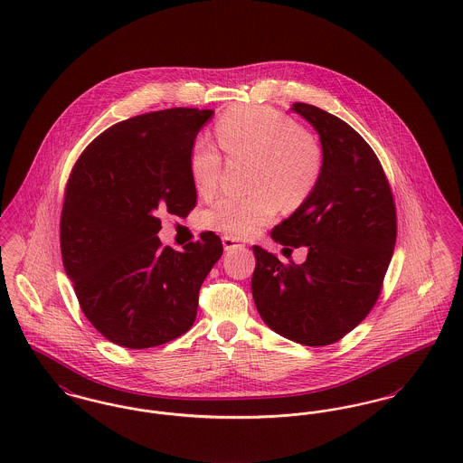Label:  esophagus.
I'll return each instance as SVG.
<instances>
[{
	"mask_svg": "<svg viewBox=\"0 0 463 463\" xmlns=\"http://www.w3.org/2000/svg\"><path fill=\"white\" fill-rule=\"evenodd\" d=\"M222 245H223V248H225L227 251L236 250V248H243V246H245L241 245L236 238H231V236H223V238H222Z\"/></svg>",
	"mask_w": 463,
	"mask_h": 463,
	"instance_id": "esophagus-1",
	"label": "esophagus"
}]
</instances>
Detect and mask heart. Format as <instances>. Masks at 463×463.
Returning a JSON list of instances; mask_svg holds the SVG:
<instances>
[{"label": "heart", "mask_w": 463, "mask_h": 463, "mask_svg": "<svg viewBox=\"0 0 463 463\" xmlns=\"http://www.w3.org/2000/svg\"><path fill=\"white\" fill-rule=\"evenodd\" d=\"M215 133L231 157L253 161V191L220 195L204 212L206 227L246 238L266 225L279 204L296 210L317 191L324 173V148L288 115L269 107H238L220 117ZM189 171L195 191L212 195L222 171L220 152L212 143L197 139L192 145Z\"/></svg>", "instance_id": "b5f03b06"}]
</instances>
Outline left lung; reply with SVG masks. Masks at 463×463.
I'll list each match as a JSON object with an SVG mask.
<instances>
[{
  "mask_svg": "<svg viewBox=\"0 0 463 463\" xmlns=\"http://www.w3.org/2000/svg\"><path fill=\"white\" fill-rule=\"evenodd\" d=\"M318 133L324 173L313 195L271 231L283 246H306L302 264H281L253 246L251 294L276 334L326 346L352 332L380 298L393 255L397 215L390 184L367 141L326 109L294 103Z\"/></svg>",
  "mask_w": 463,
  "mask_h": 463,
  "instance_id": "1",
  "label": "left lung"
}]
</instances>
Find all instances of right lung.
I'll use <instances>...</instances> for the list:
<instances>
[{"label": "right lung", "mask_w": 463, "mask_h": 463, "mask_svg": "<svg viewBox=\"0 0 463 463\" xmlns=\"http://www.w3.org/2000/svg\"><path fill=\"white\" fill-rule=\"evenodd\" d=\"M212 109L137 115L96 137L73 165L61 213V253L83 315L109 341L145 350L191 328L199 290L222 257L215 232L176 251L161 213L195 206L189 156Z\"/></svg>", "instance_id": "obj_1"}]
</instances>
